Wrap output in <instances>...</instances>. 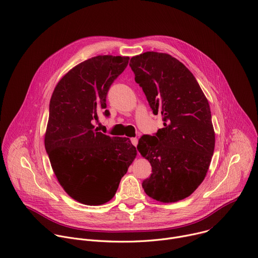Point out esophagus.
<instances>
[{
    "mask_svg": "<svg viewBox=\"0 0 258 258\" xmlns=\"http://www.w3.org/2000/svg\"><path fill=\"white\" fill-rule=\"evenodd\" d=\"M130 140H131V142H132V144H133L134 146H136V145H137V143H138V139H137L136 137H134V138H131Z\"/></svg>",
    "mask_w": 258,
    "mask_h": 258,
    "instance_id": "34e87169",
    "label": "esophagus"
}]
</instances>
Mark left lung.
Returning <instances> with one entry per match:
<instances>
[{
	"label": "left lung",
	"instance_id": "8db88e82",
	"mask_svg": "<svg viewBox=\"0 0 258 258\" xmlns=\"http://www.w3.org/2000/svg\"><path fill=\"white\" fill-rule=\"evenodd\" d=\"M130 67L164 128L143 135L137 149L151 165L142 182L145 193L161 202L190 196L202 183L215 150L208 98L193 74L176 58L157 51L132 57Z\"/></svg>",
	"mask_w": 258,
	"mask_h": 258
}]
</instances>
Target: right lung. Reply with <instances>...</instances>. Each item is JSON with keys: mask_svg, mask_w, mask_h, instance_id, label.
<instances>
[{"mask_svg": "<svg viewBox=\"0 0 258 258\" xmlns=\"http://www.w3.org/2000/svg\"><path fill=\"white\" fill-rule=\"evenodd\" d=\"M129 57L96 56L71 69L49 101L44 146L63 189L87 205L110 201L137 151L128 138L110 137L94 128L99 113L110 116L107 94Z\"/></svg>", "mask_w": 258, "mask_h": 258, "instance_id": "add662e5", "label": "right lung"}]
</instances>
